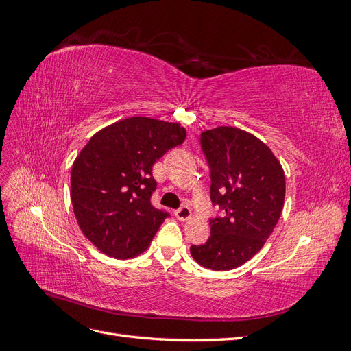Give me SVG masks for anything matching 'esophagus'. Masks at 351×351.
Masks as SVG:
<instances>
[{
	"label": "esophagus",
	"mask_w": 351,
	"mask_h": 351,
	"mask_svg": "<svg viewBox=\"0 0 351 351\" xmlns=\"http://www.w3.org/2000/svg\"><path fill=\"white\" fill-rule=\"evenodd\" d=\"M174 215L178 221H187L192 215V209H190L187 205H182L178 209L174 210Z\"/></svg>",
	"instance_id": "esophagus-1"
}]
</instances>
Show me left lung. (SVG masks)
I'll return each instance as SVG.
<instances>
[{"label": "left lung", "instance_id": "obj_1", "mask_svg": "<svg viewBox=\"0 0 351 351\" xmlns=\"http://www.w3.org/2000/svg\"><path fill=\"white\" fill-rule=\"evenodd\" d=\"M209 167L210 218L205 244H192L193 259L212 271L234 269L256 254L281 217L285 196L282 167L258 137L236 127L200 133Z\"/></svg>", "mask_w": 351, "mask_h": 351}]
</instances>
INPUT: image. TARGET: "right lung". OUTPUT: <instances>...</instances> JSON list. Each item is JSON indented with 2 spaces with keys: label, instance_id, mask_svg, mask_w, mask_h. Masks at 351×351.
Masks as SVG:
<instances>
[{
  "label": "right lung",
  "instance_id": "add662e5",
  "mask_svg": "<svg viewBox=\"0 0 351 351\" xmlns=\"http://www.w3.org/2000/svg\"><path fill=\"white\" fill-rule=\"evenodd\" d=\"M184 141V127L147 117H130L90 137L71 168V202L95 247L129 259L149 246L169 217L151 204L156 190L152 167Z\"/></svg>",
  "mask_w": 351,
  "mask_h": 351
}]
</instances>
